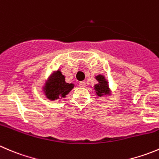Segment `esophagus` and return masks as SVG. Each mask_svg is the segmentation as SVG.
Here are the masks:
<instances>
[{
  "mask_svg": "<svg viewBox=\"0 0 159 159\" xmlns=\"http://www.w3.org/2000/svg\"><path fill=\"white\" fill-rule=\"evenodd\" d=\"M79 86L80 87H85V82L84 81H80L79 82Z\"/></svg>",
  "mask_w": 159,
  "mask_h": 159,
  "instance_id": "34e87169",
  "label": "esophagus"
}]
</instances>
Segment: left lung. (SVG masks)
<instances>
[{
    "instance_id": "left-lung-1",
    "label": "left lung",
    "mask_w": 159,
    "mask_h": 159,
    "mask_svg": "<svg viewBox=\"0 0 159 159\" xmlns=\"http://www.w3.org/2000/svg\"><path fill=\"white\" fill-rule=\"evenodd\" d=\"M96 80L98 81V84L95 85V89L96 91L97 95L101 96L103 94L109 93V91L107 84V81H106L104 77L102 75H98V76H96Z\"/></svg>"
}]
</instances>
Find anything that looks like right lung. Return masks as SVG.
I'll use <instances>...</instances> for the list:
<instances>
[{
  "mask_svg": "<svg viewBox=\"0 0 159 159\" xmlns=\"http://www.w3.org/2000/svg\"><path fill=\"white\" fill-rule=\"evenodd\" d=\"M51 83L45 89L47 97L51 100L59 98V97H65L74 88L73 84L65 82V78L61 72L57 71L50 78Z\"/></svg>",
  "mask_w": 159,
  "mask_h": 159,
  "instance_id": "obj_1",
  "label": "right lung"
}]
</instances>
